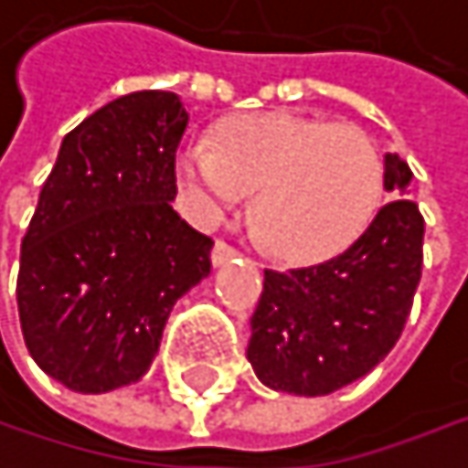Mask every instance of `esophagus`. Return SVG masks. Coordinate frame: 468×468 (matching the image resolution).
I'll return each mask as SVG.
<instances>
[{"instance_id":"1","label":"esophagus","mask_w":468,"mask_h":468,"mask_svg":"<svg viewBox=\"0 0 468 468\" xmlns=\"http://www.w3.org/2000/svg\"><path fill=\"white\" fill-rule=\"evenodd\" d=\"M239 255V250L236 247H229L227 241H216L213 244V250H210V263L218 269V266H227L232 258H236Z\"/></svg>"}]
</instances>
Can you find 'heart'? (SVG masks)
<instances>
[{
    "mask_svg": "<svg viewBox=\"0 0 468 468\" xmlns=\"http://www.w3.org/2000/svg\"><path fill=\"white\" fill-rule=\"evenodd\" d=\"M177 177L191 213L205 224L258 191L255 232L288 263H321L348 250L384 194L381 153L362 128L296 112L227 120L216 147L191 142L180 150Z\"/></svg>",
    "mask_w": 468,
    "mask_h": 468,
    "instance_id": "b5f03b06",
    "label": "heart"
}]
</instances>
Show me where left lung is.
Listing matches in <instances>:
<instances>
[{"mask_svg": "<svg viewBox=\"0 0 468 468\" xmlns=\"http://www.w3.org/2000/svg\"><path fill=\"white\" fill-rule=\"evenodd\" d=\"M411 169L384 155V188L409 194ZM425 218L414 199L395 197L337 258L269 271L247 359L255 376L291 395H329L367 376L400 340L422 277Z\"/></svg>", "mask_w": 468, "mask_h": 468, "instance_id": "obj_1", "label": "left lung"}]
</instances>
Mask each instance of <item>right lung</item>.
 Wrapping results in <instances>:
<instances>
[{
  "mask_svg": "<svg viewBox=\"0 0 468 468\" xmlns=\"http://www.w3.org/2000/svg\"><path fill=\"white\" fill-rule=\"evenodd\" d=\"M186 125L175 92L122 95L65 133L43 183L18 318L37 367L73 392L136 384L175 302L210 274L213 241L172 210Z\"/></svg>",
  "mask_w": 468,
  "mask_h": 468,
  "instance_id": "1",
  "label": "right lung"
}]
</instances>
